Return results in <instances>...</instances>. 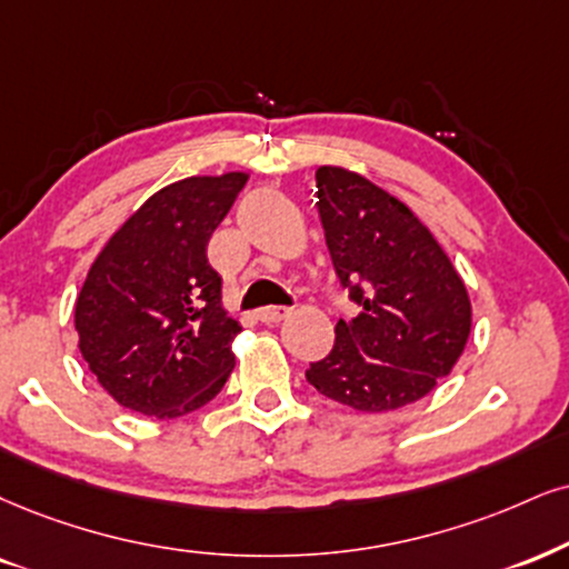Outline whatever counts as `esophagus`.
<instances>
[{"mask_svg":"<svg viewBox=\"0 0 569 569\" xmlns=\"http://www.w3.org/2000/svg\"><path fill=\"white\" fill-rule=\"evenodd\" d=\"M287 313H290V308L287 306H266V308H258L256 317L263 321V325H277V321H282Z\"/></svg>","mask_w":569,"mask_h":569,"instance_id":"34e87169","label":"esophagus"}]
</instances>
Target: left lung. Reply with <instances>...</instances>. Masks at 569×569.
<instances>
[{
    "label": "left lung",
    "instance_id": "obj_1",
    "mask_svg": "<svg viewBox=\"0 0 569 569\" xmlns=\"http://www.w3.org/2000/svg\"><path fill=\"white\" fill-rule=\"evenodd\" d=\"M317 208L342 290L361 308L306 369L308 385L356 411L419 401L451 375L472 306L438 240L401 200L346 168L317 171Z\"/></svg>",
    "mask_w": 569,
    "mask_h": 569
}]
</instances>
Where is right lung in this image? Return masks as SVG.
<instances>
[{
  "label": "right lung",
  "instance_id": "1",
  "mask_svg": "<svg viewBox=\"0 0 569 569\" xmlns=\"http://www.w3.org/2000/svg\"><path fill=\"white\" fill-rule=\"evenodd\" d=\"M248 173L173 181L110 237L91 263L76 332L91 375L118 403L173 419L219 396L240 325L221 308L208 240Z\"/></svg>",
  "mask_w": 569,
  "mask_h": 569
}]
</instances>
